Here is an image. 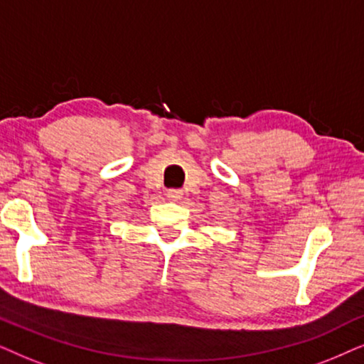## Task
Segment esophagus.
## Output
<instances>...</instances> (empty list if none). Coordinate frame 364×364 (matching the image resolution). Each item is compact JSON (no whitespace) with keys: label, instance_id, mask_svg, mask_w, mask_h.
I'll list each match as a JSON object with an SVG mask.
<instances>
[{"label":"esophagus","instance_id":"esophagus-1","mask_svg":"<svg viewBox=\"0 0 364 364\" xmlns=\"http://www.w3.org/2000/svg\"><path fill=\"white\" fill-rule=\"evenodd\" d=\"M166 196L169 198V200L178 201L179 198L183 196V191H181V190H174V188H173V190H168V191H166Z\"/></svg>","mask_w":364,"mask_h":364}]
</instances>
